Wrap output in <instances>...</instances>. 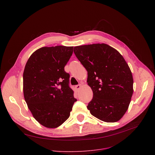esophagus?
Here are the masks:
<instances>
[{
	"label": "esophagus",
	"instance_id": "obj_1",
	"mask_svg": "<svg viewBox=\"0 0 155 155\" xmlns=\"http://www.w3.org/2000/svg\"><path fill=\"white\" fill-rule=\"evenodd\" d=\"M80 87H81V85H80V84L77 85L75 86V88L77 89V90H79V89L80 88Z\"/></svg>",
	"mask_w": 155,
	"mask_h": 155
}]
</instances>
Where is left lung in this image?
I'll list each match as a JSON object with an SVG mask.
<instances>
[{"label": "left lung", "mask_w": 155, "mask_h": 155, "mask_svg": "<svg viewBox=\"0 0 155 155\" xmlns=\"http://www.w3.org/2000/svg\"><path fill=\"white\" fill-rule=\"evenodd\" d=\"M73 51L87 71V83L93 91L87 109L102 121H118L127 111L133 93L132 73L123 56L104 43L75 46Z\"/></svg>", "instance_id": "1"}]
</instances>
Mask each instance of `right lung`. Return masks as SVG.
Returning a JSON list of instances; mask_svg holds the SVG:
<instances>
[{"label": "right lung", "instance_id": "1", "mask_svg": "<svg viewBox=\"0 0 155 155\" xmlns=\"http://www.w3.org/2000/svg\"><path fill=\"white\" fill-rule=\"evenodd\" d=\"M73 46L41 48L28 59L23 73V92L35 119L45 127L56 128L70 117L77 99L64 67Z\"/></svg>", "mask_w": 155, "mask_h": 155}]
</instances>
